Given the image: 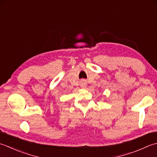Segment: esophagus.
<instances>
[{
	"instance_id": "34e87169",
	"label": "esophagus",
	"mask_w": 157,
	"mask_h": 157,
	"mask_svg": "<svg viewBox=\"0 0 157 157\" xmlns=\"http://www.w3.org/2000/svg\"><path fill=\"white\" fill-rule=\"evenodd\" d=\"M81 86V87H82V88H85L86 87V85L85 84H82Z\"/></svg>"
}]
</instances>
